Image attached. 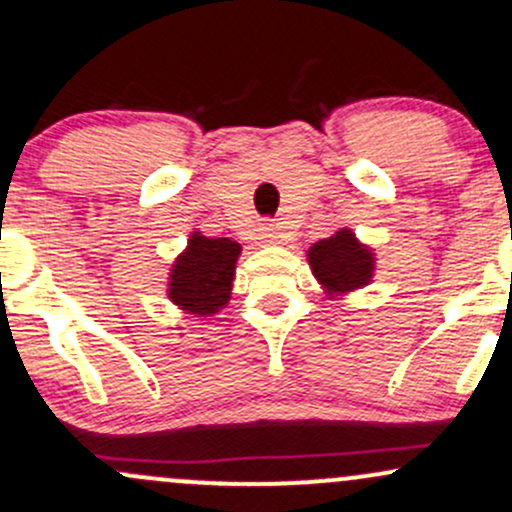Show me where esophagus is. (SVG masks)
I'll return each mask as SVG.
<instances>
[{"instance_id":"1","label":"esophagus","mask_w":512,"mask_h":512,"mask_svg":"<svg viewBox=\"0 0 512 512\" xmlns=\"http://www.w3.org/2000/svg\"><path fill=\"white\" fill-rule=\"evenodd\" d=\"M279 238H281V233L276 231L272 223H262V226L257 228V243L276 245V243H279Z\"/></svg>"}]
</instances>
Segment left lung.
Returning a JSON list of instances; mask_svg holds the SVG:
<instances>
[{
    "instance_id": "1",
    "label": "left lung",
    "mask_w": 512,
    "mask_h": 512,
    "mask_svg": "<svg viewBox=\"0 0 512 512\" xmlns=\"http://www.w3.org/2000/svg\"><path fill=\"white\" fill-rule=\"evenodd\" d=\"M305 257L327 298L349 296L375 276V250L361 243L351 228H339L330 238L317 240Z\"/></svg>"
}]
</instances>
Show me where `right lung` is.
I'll return each mask as SVG.
<instances>
[{
    "instance_id": "add662e5",
    "label": "right lung",
    "mask_w": 512,
    "mask_h": 512,
    "mask_svg": "<svg viewBox=\"0 0 512 512\" xmlns=\"http://www.w3.org/2000/svg\"><path fill=\"white\" fill-rule=\"evenodd\" d=\"M240 252L243 248L236 240L207 238L202 231H192L185 250L170 264L168 301L202 320L219 315L231 301Z\"/></svg>"
}]
</instances>
